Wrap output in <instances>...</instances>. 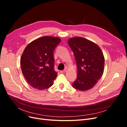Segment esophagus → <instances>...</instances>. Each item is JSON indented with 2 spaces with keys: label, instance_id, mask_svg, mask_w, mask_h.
Instances as JSON below:
<instances>
[{
  "label": "esophagus",
  "instance_id": "1",
  "mask_svg": "<svg viewBox=\"0 0 127 127\" xmlns=\"http://www.w3.org/2000/svg\"><path fill=\"white\" fill-rule=\"evenodd\" d=\"M66 69H64L63 70H61L60 71V72L61 73H64V72H66Z\"/></svg>",
  "mask_w": 127,
  "mask_h": 127
}]
</instances>
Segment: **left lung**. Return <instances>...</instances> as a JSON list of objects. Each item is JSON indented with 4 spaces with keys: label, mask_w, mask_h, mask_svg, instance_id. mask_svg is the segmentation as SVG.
Here are the masks:
<instances>
[{
    "label": "left lung",
    "mask_w": 127,
    "mask_h": 127,
    "mask_svg": "<svg viewBox=\"0 0 127 127\" xmlns=\"http://www.w3.org/2000/svg\"><path fill=\"white\" fill-rule=\"evenodd\" d=\"M68 43L75 58L77 76L72 86L80 91L93 88L101 78L104 67V57L100 48L82 37H72Z\"/></svg>",
    "instance_id": "obj_1"
}]
</instances>
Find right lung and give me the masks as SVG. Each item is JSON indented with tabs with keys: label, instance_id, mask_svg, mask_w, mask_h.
I'll return each instance as SVG.
<instances>
[{
	"label": "right lung",
	"instance_id": "obj_1",
	"mask_svg": "<svg viewBox=\"0 0 127 127\" xmlns=\"http://www.w3.org/2000/svg\"><path fill=\"white\" fill-rule=\"evenodd\" d=\"M61 39L44 36L33 41L24 49L21 59L22 73L27 82L37 90L51 87L57 76L53 51Z\"/></svg>",
	"mask_w": 127,
	"mask_h": 127
}]
</instances>
